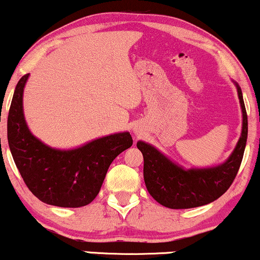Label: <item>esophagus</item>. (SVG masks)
<instances>
[{
  "instance_id": "1",
  "label": "esophagus",
  "mask_w": 260,
  "mask_h": 260,
  "mask_svg": "<svg viewBox=\"0 0 260 260\" xmlns=\"http://www.w3.org/2000/svg\"><path fill=\"white\" fill-rule=\"evenodd\" d=\"M134 133H136V134H138V133H140V131L139 129H138V128L137 127H134Z\"/></svg>"
}]
</instances>
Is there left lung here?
Wrapping results in <instances>:
<instances>
[{"mask_svg":"<svg viewBox=\"0 0 260 260\" xmlns=\"http://www.w3.org/2000/svg\"><path fill=\"white\" fill-rule=\"evenodd\" d=\"M242 109V131L229 158L212 168L183 169L156 147L138 141L144 157V181L151 197L169 209H190L212 203L224 194L234 181L244 157L247 141V113L241 88L236 83Z\"/></svg>","mask_w":260,"mask_h":260,"instance_id":"left-lung-1","label":"left lung"}]
</instances>
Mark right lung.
I'll list each match as a JSON object with an SVG mask.
<instances>
[{
    "mask_svg": "<svg viewBox=\"0 0 260 260\" xmlns=\"http://www.w3.org/2000/svg\"><path fill=\"white\" fill-rule=\"evenodd\" d=\"M28 75L16 84L8 113V144L16 168L43 203L60 208L87 205L100 193L111 162L132 146V137L129 132L115 133L72 150L45 145L25 121L22 94Z\"/></svg>",
    "mask_w": 260,
    "mask_h": 260,
    "instance_id": "right-lung-1",
    "label": "right lung"
}]
</instances>
